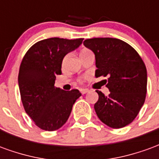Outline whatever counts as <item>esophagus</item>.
Returning <instances> with one entry per match:
<instances>
[{"instance_id":"obj_1","label":"esophagus","mask_w":159,"mask_h":159,"mask_svg":"<svg viewBox=\"0 0 159 159\" xmlns=\"http://www.w3.org/2000/svg\"><path fill=\"white\" fill-rule=\"evenodd\" d=\"M89 91V90L87 89H80V93H83V94H84V93H88Z\"/></svg>"}]
</instances>
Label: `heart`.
<instances>
[{"instance_id": "heart-1", "label": "heart", "mask_w": 159, "mask_h": 159, "mask_svg": "<svg viewBox=\"0 0 159 159\" xmlns=\"http://www.w3.org/2000/svg\"><path fill=\"white\" fill-rule=\"evenodd\" d=\"M89 52H91V51H90V50H89V49H84V50H83V51L81 52L80 55H83V54H86V53H89ZM67 58H68V55H66V56H65V58L63 59V65L65 64V62L66 61ZM78 82H79V83H82V80H78Z\"/></svg>"}]
</instances>
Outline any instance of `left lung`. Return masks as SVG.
<instances>
[{
  "instance_id": "obj_1",
  "label": "left lung",
  "mask_w": 159,
  "mask_h": 159,
  "mask_svg": "<svg viewBox=\"0 0 159 159\" xmlns=\"http://www.w3.org/2000/svg\"><path fill=\"white\" fill-rule=\"evenodd\" d=\"M95 55V76H108V96L96 90L99 100L94 110L107 126L120 129L134 121L143 106L147 94V75L145 63L129 44L110 37L83 42Z\"/></svg>"
}]
</instances>
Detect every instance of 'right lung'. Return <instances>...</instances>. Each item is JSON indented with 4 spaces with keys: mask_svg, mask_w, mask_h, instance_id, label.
<instances>
[{
    "mask_svg": "<svg viewBox=\"0 0 159 159\" xmlns=\"http://www.w3.org/2000/svg\"><path fill=\"white\" fill-rule=\"evenodd\" d=\"M83 40H42L31 46L23 58L19 72L21 100L26 113L42 129L54 131L61 128L81 96L77 89L56 88L54 81L56 75L61 74L64 57L77 48Z\"/></svg>",
    "mask_w": 159,
    "mask_h": 159,
    "instance_id": "right-lung-1",
    "label": "right lung"
}]
</instances>
